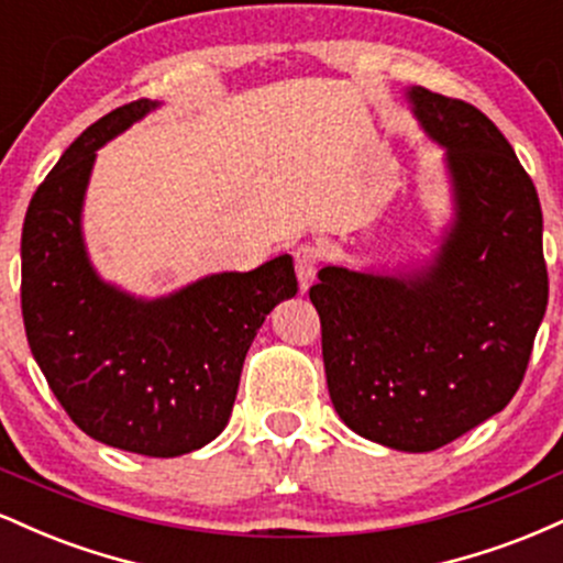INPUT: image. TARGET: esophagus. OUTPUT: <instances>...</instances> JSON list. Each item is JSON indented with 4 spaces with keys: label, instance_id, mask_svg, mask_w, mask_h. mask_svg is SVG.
Segmentation results:
<instances>
[{
    "label": "esophagus",
    "instance_id": "1",
    "mask_svg": "<svg viewBox=\"0 0 563 563\" xmlns=\"http://www.w3.org/2000/svg\"><path fill=\"white\" fill-rule=\"evenodd\" d=\"M294 262L301 294H307L309 286L314 283V277H318V251H314L312 245H299V249L294 251Z\"/></svg>",
    "mask_w": 563,
    "mask_h": 563
}]
</instances>
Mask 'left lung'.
<instances>
[{
	"instance_id": "1",
	"label": "left lung",
	"mask_w": 563,
	"mask_h": 563,
	"mask_svg": "<svg viewBox=\"0 0 563 563\" xmlns=\"http://www.w3.org/2000/svg\"><path fill=\"white\" fill-rule=\"evenodd\" d=\"M444 147L455 217L431 262L397 273L322 267L331 402L354 434L431 452L500 412L525 378L548 307L540 198L500 129L463 100L407 89Z\"/></svg>"
}]
</instances>
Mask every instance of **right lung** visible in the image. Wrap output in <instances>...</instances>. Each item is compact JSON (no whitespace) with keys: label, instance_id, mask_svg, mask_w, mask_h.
<instances>
[{"label":"right lung","instance_id":"right-lung-1","mask_svg":"<svg viewBox=\"0 0 563 563\" xmlns=\"http://www.w3.org/2000/svg\"><path fill=\"white\" fill-rule=\"evenodd\" d=\"M158 106L134 100L102 115L36 187L21 238V307L31 354L84 434L177 457L222 434L251 341L299 283L288 254L161 299H137L95 273L81 235L95 153Z\"/></svg>","mask_w":563,"mask_h":563}]
</instances>
